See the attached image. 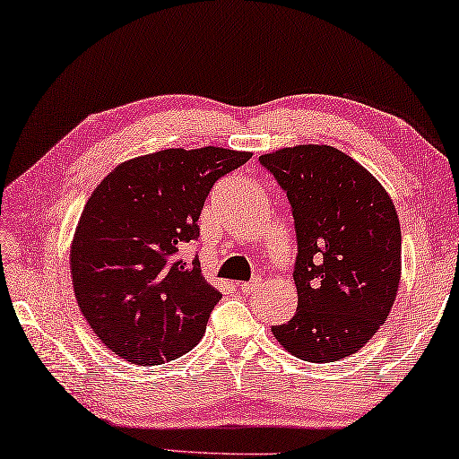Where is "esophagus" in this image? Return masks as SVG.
Listing matches in <instances>:
<instances>
[{
  "mask_svg": "<svg viewBox=\"0 0 459 459\" xmlns=\"http://www.w3.org/2000/svg\"><path fill=\"white\" fill-rule=\"evenodd\" d=\"M258 287H260V279H254V281H250V283H239V285H238V289H239V291H242L244 295L254 293Z\"/></svg>",
  "mask_w": 459,
  "mask_h": 459,
  "instance_id": "1",
  "label": "esophagus"
}]
</instances>
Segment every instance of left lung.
<instances>
[{
  "instance_id": "8db88e82",
  "label": "left lung",
  "mask_w": 459,
  "mask_h": 459,
  "mask_svg": "<svg viewBox=\"0 0 459 459\" xmlns=\"http://www.w3.org/2000/svg\"><path fill=\"white\" fill-rule=\"evenodd\" d=\"M258 160L287 193L298 234V312L273 334L303 361L349 357L377 333L398 293L402 234L392 196L330 145L283 147Z\"/></svg>"
}]
</instances>
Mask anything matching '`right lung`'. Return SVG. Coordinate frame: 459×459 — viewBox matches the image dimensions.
I'll return each mask as SVG.
<instances>
[{
  "label": "right lung",
  "instance_id": "obj_1",
  "mask_svg": "<svg viewBox=\"0 0 459 459\" xmlns=\"http://www.w3.org/2000/svg\"><path fill=\"white\" fill-rule=\"evenodd\" d=\"M250 152L161 150L117 166L82 211L69 266L74 293L94 334L135 365L185 355L205 334L221 293L201 263H182L180 244L199 239L211 186Z\"/></svg>",
  "mask_w": 459,
  "mask_h": 459
}]
</instances>
